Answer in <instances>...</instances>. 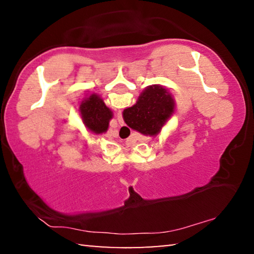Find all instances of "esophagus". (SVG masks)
Wrapping results in <instances>:
<instances>
[{
  "label": "esophagus",
  "mask_w": 254,
  "mask_h": 254,
  "mask_svg": "<svg viewBox=\"0 0 254 254\" xmlns=\"http://www.w3.org/2000/svg\"><path fill=\"white\" fill-rule=\"evenodd\" d=\"M118 121L120 126H123L124 121H123V118H122V111H118Z\"/></svg>",
  "instance_id": "esophagus-1"
}]
</instances>
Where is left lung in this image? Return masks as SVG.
<instances>
[{
    "label": "left lung",
    "mask_w": 254,
    "mask_h": 254,
    "mask_svg": "<svg viewBox=\"0 0 254 254\" xmlns=\"http://www.w3.org/2000/svg\"><path fill=\"white\" fill-rule=\"evenodd\" d=\"M79 113L85 127L96 134L106 132L110 120L113 118V112L95 93L86 95L80 102Z\"/></svg>",
    "instance_id": "obj_1"
}]
</instances>
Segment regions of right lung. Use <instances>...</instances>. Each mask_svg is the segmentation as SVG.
<instances>
[{"instance_id": "obj_1", "label": "right lung", "mask_w": 254, "mask_h": 254, "mask_svg": "<svg viewBox=\"0 0 254 254\" xmlns=\"http://www.w3.org/2000/svg\"><path fill=\"white\" fill-rule=\"evenodd\" d=\"M175 112V100L161 85L148 86L132 107L123 111V119L133 130L157 135Z\"/></svg>"}]
</instances>
